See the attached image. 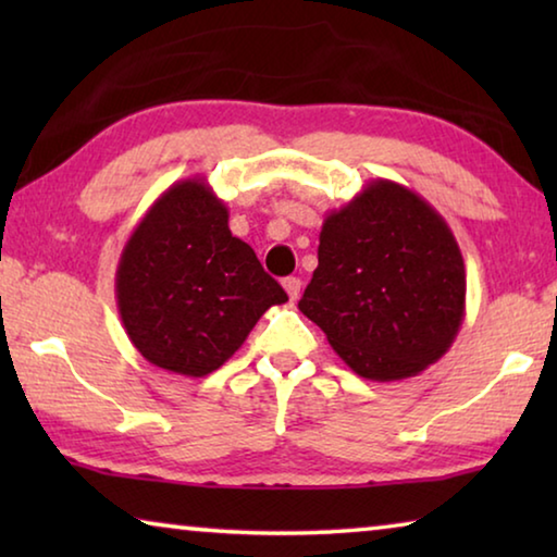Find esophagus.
Segmentation results:
<instances>
[{
	"label": "esophagus",
	"mask_w": 557,
	"mask_h": 557,
	"mask_svg": "<svg viewBox=\"0 0 557 557\" xmlns=\"http://www.w3.org/2000/svg\"><path fill=\"white\" fill-rule=\"evenodd\" d=\"M282 287H285V292H287V297L295 301L297 297H299V289H301V282H299V277H285L282 280Z\"/></svg>",
	"instance_id": "34e87169"
}]
</instances>
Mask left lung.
Segmentation results:
<instances>
[{
    "label": "left lung",
    "instance_id": "8db88e82",
    "mask_svg": "<svg viewBox=\"0 0 557 557\" xmlns=\"http://www.w3.org/2000/svg\"><path fill=\"white\" fill-rule=\"evenodd\" d=\"M299 312L354 373L403 381L449 351L465 322V258L447 221L408 186L375 178L319 233Z\"/></svg>",
    "mask_w": 557,
    "mask_h": 557
}]
</instances>
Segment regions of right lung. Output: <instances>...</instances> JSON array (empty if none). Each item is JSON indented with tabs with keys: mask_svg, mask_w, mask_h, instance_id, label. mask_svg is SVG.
I'll return each instance as SVG.
<instances>
[{
	"mask_svg": "<svg viewBox=\"0 0 557 557\" xmlns=\"http://www.w3.org/2000/svg\"><path fill=\"white\" fill-rule=\"evenodd\" d=\"M115 297L132 346L149 363L201 379L228 361L285 289L228 228L201 176L169 186L122 248Z\"/></svg>",
	"mask_w": 557,
	"mask_h": 557,
	"instance_id": "add662e5",
	"label": "right lung"
}]
</instances>
